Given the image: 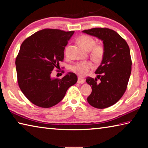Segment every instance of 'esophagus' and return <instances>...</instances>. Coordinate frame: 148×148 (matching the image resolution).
I'll list each match as a JSON object with an SVG mask.
<instances>
[{
	"label": "esophagus",
	"mask_w": 148,
	"mask_h": 148,
	"mask_svg": "<svg viewBox=\"0 0 148 148\" xmlns=\"http://www.w3.org/2000/svg\"><path fill=\"white\" fill-rule=\"evenodd\" d=\"M84 82H85V79L84 78H82V77H78V79H77V83L79 84H84Z\"/></svg>",
	"instance_id": "1"
}]
</instances>
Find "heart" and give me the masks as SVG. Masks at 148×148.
<instances>
[{"instance_id": "b5f03b06", "label": "heart", "mask_w": 148, "mask_h": 148, "mask_svg": "<svg viewBox=\"0 0 148 148\" xmlns=\"http://www.w3.org/2000/svg\"><path fill=\"white\" fill-rule=\"evenodd\" d=\"M79 46L86 50H90V56L95 62H99L103 59L106 49L104 45L95 44V40L89 35H82L78 40ZM94 64L91 61H84L77 62L72 67V71L80 77H84L93 69Z\"/></svg>"}]
</instances>
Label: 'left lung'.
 Instances as JSON below:
<instances>
[{
    "mask_svg": "<svg viewBox=\"0 0 148 148\" xmlns=\"http://www.w3.org/2000/svg\"><path fill=\"white\" fill-rule=\"evenodd\" d=\"M83 32L101 39L106 49L101 64L95 72L97 77L86 78L92 88L87 102L96 108H106L116 104L127 89L132 65L129 47L114 30L97 27Z\"/></svg>",
    "mask_w": 148,
    "mask_h": 148,
    "instance_id": "left-lung-1",
    "label": "left lung"
}]
</instances>
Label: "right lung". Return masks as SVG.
<instances>
[{
    "label": "right lung",
    "instance_id": "add662e5",
    "mask_svg": "<svg viewBox=\"0 0 148 148\" xmlns=\"http://www.w3.org/2000/svg\"><path fill=\"white\" fill-rule=\"evenodd\" d=\"M74 32L45 29L29 36L21 45L16 59L17 82L23 95L36 106H55L77 82L73 72L61 79L51 77L52 71L63 61L65 46Z\"/></svg>",
    "mask_w": 148,
    "mask_h": 148
}]
</instances>
